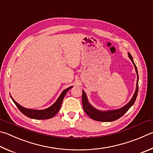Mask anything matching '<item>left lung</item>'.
I'll list each match as a JSON object with an SVG mask.
<instances>
[{
    "instance_id": "obj_1",
    "label": "left lung",
    "mask_w": 153,
    "mask_h": 153,
    "mask_svg": "<svg viewBox=\"0 0 153 153\" xmlns=\"http://www.w3.org/2000/svg\"><path fill=\"white\" fill-rule=\"evenodd\" d=\"M128 54V57L132 61L133 64L134 65L135 70L137 74V87H136L135 92L133 95L132 99L126 105H125L123 108H119V109L116 110H108V111H102L97 110L96 108L93 107L90 103H89L88 100L87 98V96L85 93L84 90H82V105L83 108H84V112L86 114L90 116V117L93 119L94 120L96 121H100V122H112L114 121L117 119L122 117L125 113H126L128 110L130 109V108L134 104V102L137 99V96L138 94V74L137 66H136L135 63L133 61L132 55L130 53Z\"/></svg>"
}]
</instances>
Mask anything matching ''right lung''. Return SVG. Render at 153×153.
<instances>
[{
  "instance_id": "1",
  "label": "right lung",
  "mask_w": 153,
  "mask_h": 153,
  "mask_svg": "<svg viewBox=\"0 0 153 153\" xmlns=\"http://www.w3.org/2000/svg\"><path fill=\"white\" fill-rule=\"evenodd\" d=\"M73 88V86H71L62 91L59 98L56 100V102L53 104L51 106L46 108L44 110H33V109H28L22 106L20 104H19L15 100H14L12 96H10L11 99L13 100L14 103L15 104L19 110L25 115L27 117L33 119H36V120H45V119H49L53 117L55 115L57 114V113L59 112V110L62 105L63 100L64 98L66 93L70 90L71 88Z\"/></svg>"
}]
</instances>
